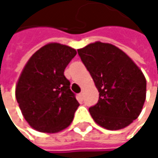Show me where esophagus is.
<instances>
[{
  "instance_id": "esophagus-1",
  "label": "esophagus",
  "mask_w": 158,
  "mask_h": 158,
  "mask_svg": "<svg viewBox=\"0 0 158 158\" xmlns=\"http://www.w3.org/2000/svg\"><path fill=\"white\" fill-rule=\"evenodd\" d=\"M83 99H84V97H83V93H79V100L80 101V102H82V101H83Z\"/></svg>"
}]
</instances>
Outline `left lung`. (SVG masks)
<instances>
[{"instance_id":"left-lung-1","label":"left lung","mask_w":158,"mask_h":158,"mask_svg":"<svg viewBox=\"0 0 158 158\" xmlns=\"http://www.w3.org/2000/svg\"><path fill=\"white\" fill-rule=\"evenodd\" d=\"M79 57L100 92L89 107L93 120L108 130L128 126L142 110L146 80L134 61L121 49L96 42L78 49Z\"/></svg>"}]
</instances>
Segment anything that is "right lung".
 <instances>
[{
	"label": "right lung",
	"instance_id": "right-lung-1",
	"mask_svg": "<svg viewBox=\"0 0 158 158\" xmlns=\"http://www.w3.org/2000/svg\"><path fill=\"white\" fill-rule=\"evenodd\" d=\"M75 49L53 43L37 50L17 82L15 96L27 123L42 133L67 128L79 106L64 70L76 56Z\"/></svg>",
	"mask_w": 158,
	"mask_h": 158
}]
</instances>
